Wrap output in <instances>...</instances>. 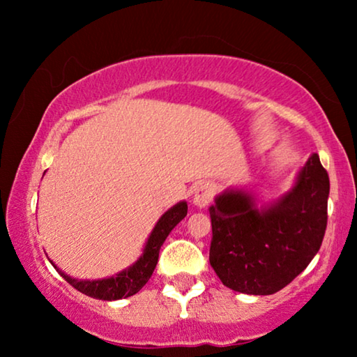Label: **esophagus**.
<instances>
[{
  "label": "esophagus",
  "mask_w": 357,
  "mask_h": 357,
  "mask_svg": "<svg viewBox=\"0 0 357 357\" xmlns=\"http://www.w3.org/2000/svg\"><path fill=\"white\" fill-rule=\"evenodd\" d=\"M213 199V188L211 185L208 183H202L198 185V188L195 190V197H193V203L197 204L198 208H206Z\"/></svg>",
  "instance_id": "obj_1"
}]
</instances>
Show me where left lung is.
I'll use <instances>...</instances> for the list:
<instances>
[{
	"label": "left lung",
	"instance_id": "obj_1",
	"mask_svg": "<svg viewBox=\"0 0 357 357\" xmlns=\"http://www.w3.org/2000/svg\"><path fill=\"white\" fill-rule=\"evenodd\" d=\"M328 172L312 154L294 188L258 209L243 192L219 195L209 206V263L224 286L270 296L289 284L320 250L328 221Z\"/></svg>",
	"mask_w": 357,
	"mask_h": 357
}]
</instances>
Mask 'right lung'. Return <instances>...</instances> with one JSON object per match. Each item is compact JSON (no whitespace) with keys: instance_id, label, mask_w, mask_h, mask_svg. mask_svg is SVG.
<instances>
[{"instance_id":"1","label":"right lung","mask_w":357,"mask_h":357,"mask_svg":"<svg viewBox=\"0 0 357 357\" xmlns=\"http://www.w3.org/2000/svg\"><path fill=\"white\" fill-rule=\"evenodd\" d=\"M187 211H188V206L185 202L175 204L174 208H170L169 211L159 219V222L155 224L154 231L151 232L148 243H146L144 247L143 257H141L133 266L128 268V270L121 271L116 276L109 278V280H99V281L73 280V278L58 270L53 263L52 265L56 268V271L63 276V280L70 282L75 289L89 297H94V299L116 301V299H121V297H130L136 294V292H138L141 287L149 281L155 265H158L160 245H162L165 238H167L170 231H172V229L177 226L185 216H187Z\"/></svg>"}]
</instances>
